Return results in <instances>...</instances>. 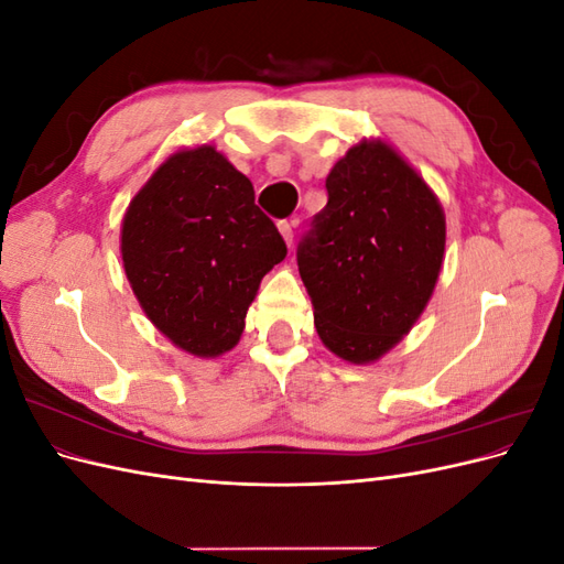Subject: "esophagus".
Instances as JSON below:
<instances>
[{"label":"esophagus","mask_w":564,"mask_h":564,"mask_svg":"<svg viewBox=\"0 0 564 564\" xmlns=\"http://www.w3.org/2000/svg\"><path fill=\"white\" fill-rule=\"evenodd\" d=\"M278 228H280L282 237H284L286 247H292V245H294V230H292V224H289V220H280Z\"/></svg>","instance_id":"obj_1"}]
</instances>
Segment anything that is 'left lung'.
I'll use <instances>...</instances> for the list:
<instances>
[{
  "instance_id": "left-lung-1",
  "label": "left lung",
  "mask_w": 564,
  "mask_h": 564,
  "mask_svg": "<svg viewBox=\"0 0 564 564\" xmlns=\"http://www.w3.org/2000/svg\"><path fill=\"white\" fill-rule=\"evenodd\" d=\"M327 207L296 249L315 329L340 360L377 362L429 305L445 256V212L383 141H360L327 176Z\"/></svg>"
}]
</instances>
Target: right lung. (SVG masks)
Returning <instances> with one entry per match:
<instances>
[{
	"mask_svg": "<svg viewBox=\"0 0 564 564\" xmlns=\"http://www.w3.org/2000/svg\"><path fill=\"white\" fill-rule=\"evenodd\" d=\"M286 256L251 181L212 145L178 150L129 204L122 261L143 313L195 357L232 350L259 284Z\"/></svg>",
	"mask_w": 564,
	"mask_h": 564,
	"instance_id": "add662e5",
	"label": "right lung"
}]
</instances>
